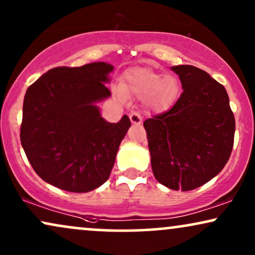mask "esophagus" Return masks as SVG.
Instances as JSON below:
<instances>
[{"label":"esophagus","mask_w":255,"mask_h":255,"mask_svg":"<svg viewBox=\"0 0 255 255\" xmlns=\"http://www.w3.org/2000/svg\"><path fill=\"white\" fill-rule=\"evenodd\" d=\"M129 119H130L131 124H134V125H140L141 122H142V118H141L140 113L135 112V111L134 112H130Z\"/></svg>","instance_id":"34e87169"}]
</instances>
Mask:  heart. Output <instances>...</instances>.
Here are the masks:
<instances>
[{
    "mask_svg": "<svg viewBox=\"0 0 255 255\" xmlns=\"http://www.w3.org/2000/svg\"><path fill=\"white\" fill-rule=\"evenodd\" d=\"M126 92L148 98L155 108H167L173 104L179 93V82L174 76H167L150 68H135L126 76ZM122 95V92H120Z\"/></svg>",
    "mask_w": 255,
    "mask_h": 255,
    "instance_id": "obj_1",
    "label": "heart"
}]
</instances>
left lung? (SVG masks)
<instances>
[{
	"instance_id": "obj_1",
	"label": "left lung",
	"mask_w": 255,
	"mask_h": 255,
	"mask_svg": "<svg viewBox=\"0 0 255 255\" xmlns=\"http://www.w3.org/2000/svg\"><path fill=\"white\" fill-rule=\"evenodd\" d=\"M183 92L168 111L143 122L154 176L174 191H192L230 159L235 119L225 87L194 66L172 67Z\"/></svg>"
}]
</instances>
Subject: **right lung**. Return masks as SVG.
<instances>
[{
  "label": "right lung",
  "instance_id": "right-lung-1",
  "mask_svg": "<svg viewBox=\"0 0 255 255\" xmlns=\"http://www.w3.org/2000/svg\"><path fill=\"white\" fill-rule=\"evenodd\" d=\"M112 64L48 70L24 95L21 143L42 180L67 192L86 193L107 181L130 121L101 118L94 105L111 96L105 83Z\"/></svg>",
  "mask_w": 255,
  "mask_h": 255
}]
</instances>
